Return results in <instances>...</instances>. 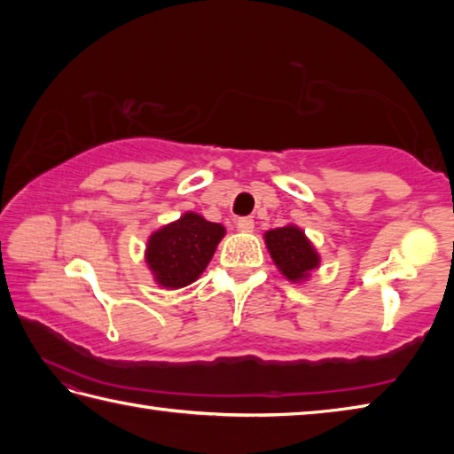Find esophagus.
<instances>
[{"mask_svg":"<svg viewBox=\"0 0 454 454\" xmlns=\"http://www.w3.org/2000/svg\"><path fill=\"white\" fill-rule=\"evenodd\" d=\"M236 226H238V230H242V232H252V230H254V220H252V218H238Z\"/></svg>","mask_w":454,"mask_h":454,"instance_id":"obj_1","label":"esophagus"}]
</instances>
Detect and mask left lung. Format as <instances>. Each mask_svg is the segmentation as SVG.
<instances>
[{"label":"left lung","instance_id":"obj_1","mask_svg":"<svg viewBox=\"0 0 454 454\" xmlns=\"http://www.w3.org/2000/svg\"><path fill=\"white\" fill-rule=\"evenodd\" d=\"M266 248L278 272L292 284L306 282L320 268V254L302 228L286 224L264 232Z\"/></svg>","mask_w":454,"mask_h":454}]
</instances>
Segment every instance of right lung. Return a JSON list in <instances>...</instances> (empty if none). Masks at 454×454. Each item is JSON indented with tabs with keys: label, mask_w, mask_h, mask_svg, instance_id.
<instances>
[{
	"label": "right lung",
	"mask_w": 454,
	"mask_h": 454,
	"mask_svg": "<svg viewBox=\"0 0 454 454\" xmlns=\"http://www.w3.org/2000/svg\"><path fill=\"white\" fill-rule=\"evenodd\" d=\"M224 234V226L196 212L182 214L178 220L158 228L150 234L144 252L153 282L168 290L196 282L210 264Z\"/></svg>",
	"instance_id": "right-lung-1"
}]
</instances>
